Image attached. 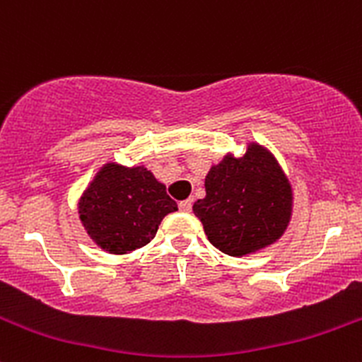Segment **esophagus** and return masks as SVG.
<instances>
[{"label": "esophagus", "mask_w": 362, "mask_h": 362, "mask_svg": "<svg viewBox=\"0 0 362 362\" xmlns=\"http://www.w3.org/2000/svg\"><path fill=\"white\" fill-rule=\"evenodd\" d=\"M178 208H180L182 211H191V208H192V202H191V199H184V202L178 203Z\"/></svg>", "instance_id": "obj_1"}]
</instances>
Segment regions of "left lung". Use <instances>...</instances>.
Instances as JSON below:
<instances>
[{"label": "left lung", "instance_id": "1", "mask_svg": "<svg viewBox=\"0 0 362 362\" xmlns=\"http://www.w3.org/2000/svg\"><path fill=\"white\" fill-rule=\"evenodd\" d=\"M206 196L192 206L208 242L233 257L279 242L293 217V185L275 156L257 141L228 152L204 177Z\"/></svg>", "mask_w": 362, "mask_h": 362}]
</instances>
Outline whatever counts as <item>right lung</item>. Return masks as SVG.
Masks as SVG:
<instances>
[{"label":"right lung","instance_id":"obj_1","mask_svg":"<svg viewBox=\"0 0 362 362\" xmlns=\"http://www.w3.org/2000/svg\"><path fill=\"white\" fill-rule=\"evenodd\" d=\"M151 170L105 163L78 199V217L89 238L108 254H129L154 240L164 217L177 211Z\"/></svg>","mask_w":362,"mask_h":362}]
</instances>
